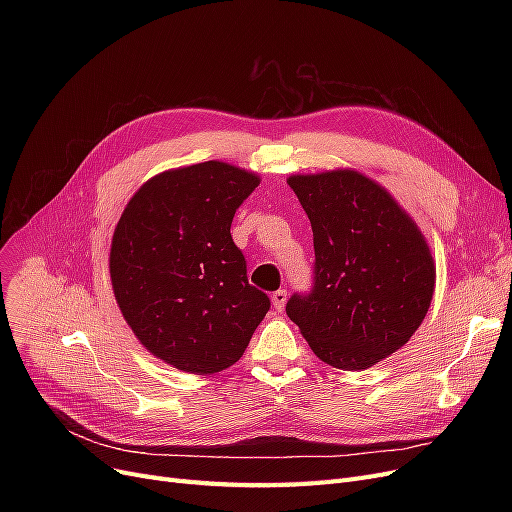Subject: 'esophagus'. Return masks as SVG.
<instances>
[{
  "mask_svg": "<svg viewBox=\"0 0 512 512\" xmlns=\"http://www.w3.org/2000/svg\"><path fill=\"white\" fill-rule=\"evenodd\" d=\"M286 301H288V292H286L284 288H280V290H276V292H274L272 303H274V307H276L278 311H282V309L286 307Z\"/></svg>",
  "mask_w": 512,
  "mask_h": 512,
  "instance_id": "1",
  "label": "esophagus"
}]
</instances>
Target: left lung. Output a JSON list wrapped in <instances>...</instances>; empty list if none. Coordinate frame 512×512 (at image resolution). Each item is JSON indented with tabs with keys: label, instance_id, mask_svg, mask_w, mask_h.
<instances>
[{
	"label": "left lung",
	"instance_id": "obj_1",
	"mask_svg": "<svg viewBox=\"0 0 512 512\" xmlns=\"http://www.w3.org/2000/svg\"><path fill=\"white\" fill-rule=\"evenodd\" d=\"M313 230V286L294 292L286 315L311 351L359 371L415 334L432 303L436 267L415 222L380 184L338 170L290 176Z\"/></svg>",
	"mask_w": 512,
	"mask_h": 512
}]
</instances>
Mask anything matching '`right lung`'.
Instances as JSON below:
<instances>
[{
    "label": "right lung",
    "instance_id": "add662e5",
    "mask_svg": "<svg viewBox=\"0 0 512 512\" xmlns=\"http://www.w3.org/2000/svg\"><path fill=\"white\" fill-rule=\"evenodd\" d=\"M257 184L222 161L170 170L134 193L116 226L110 274L120 311L147 351L176 369L234 365L270 311L230 234Z\"/></svg>",
    "mask_w": 512,
    "mask_h": 512
}]
</instances>
